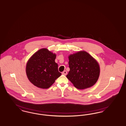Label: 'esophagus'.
Here are the masks:
<instances>
[{"label": "esophagus", "instance_id": "1", "mask_svg": "<svg viewBox=\"0 0 126 126\" xmlns=\"http://www.w3.org/2000/svg\"><path fill=\"white\" fill-rule=\"evenodd\" d=\"M62 74H63V75H66L67 74V72H66V71H64L62 73Z\"/></svg>", "mask_w": 126, "mask_h": 126}]
</instances>
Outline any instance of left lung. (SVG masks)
I'll return each instance as SVG.
<instances>
[{"label": "left lung", "mask_w": 126, "mask_h": 126, "mask_svg": "<svg viewBox=\"0 0 126 126\" xmlns=\"http://www.w3.org/2000/svg\"><path fill=\"white\" fill-rule=\"evenodd\" d=\"M70 71L66 77L78 89L93 86L100 74V65L88 52L80 51L68 56Z\"/></svg>", "instance_id": "8db88e82"}]
</instances>
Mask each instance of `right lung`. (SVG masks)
Listing matches in <instances>:
<instances>
[{"instance_id":"obj_1","label":"right lung","mask_w":126,"mask_h":126,"mask_svg":"<svg viewBox=\"0 0 126 126\" xmlns=\"http://www.w3.org/2000/svg\"><path fill=\"white\" fill-rule=\"evenodd\" d=\"M56 54L47 48H42L31 57L26 65V74L35 86L47 89L61 75L55 62Z\"/></svg>"}]
</instances>
